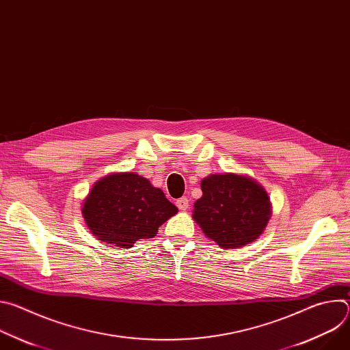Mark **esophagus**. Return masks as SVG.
Listing matches in <instances>:
<instances>
[{"label":"esophagus","instance_id":"obj_1","mask_svg":"<svg viewBox=\"0 0 350 350\" xmlns=\"http://www.w3.org/2000/svg\"><path fill=\"white\" fill-rule=\"evenodd\" d=\"M188 204H189V201H188V198H185V196H183V198H180V199H177V201H176V205H177V208L180 211H187Z\"/></svg>","mask_w":350,"mask_h":350}]
</instances>
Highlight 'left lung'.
Here are the masks:
<instances>
[{"label":"left lung","mask_w":350,"mask_h":350,"mask_svg":"<svg viewBox=\"0 0 350 350\" xmlns=\"http://www.w3.org/2000/svg\"><path fill=\"white\" fill-rule=\"evenodd\" d=\"M201 188L204 195L193 204L192 216L220 247H241L263 232L271 206L256 181L232 173L212 174Z\"/></svg>","instance_id":"obj_1"}]
</instances>
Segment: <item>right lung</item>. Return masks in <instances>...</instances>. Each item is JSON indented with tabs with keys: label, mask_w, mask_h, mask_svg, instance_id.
Returning a JSON list of instances; mask_svg holds the SVG:
<instances>
[{
	"label": "right lung",
	"mask_w": 350,
	"mask_h": 350,
	"mask_svg": "<svg viewBox=\"0 0 350 350\" xmlns=\"http://www.w3.org/2000/svg\"><path fill=\"white\" fill-rule=\"evenodd\" d=\"M177 208L163 191L135 173H118L99 180L90 191L83 216L103 242L131 247L138 239L154 238Z\"/></svg>",
	"instance_id": "add662e5"
}]
</instances>
